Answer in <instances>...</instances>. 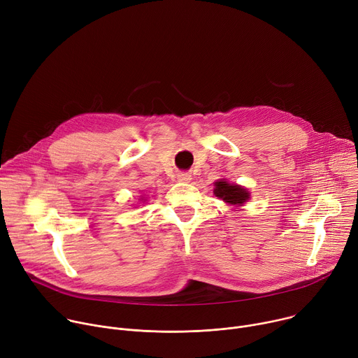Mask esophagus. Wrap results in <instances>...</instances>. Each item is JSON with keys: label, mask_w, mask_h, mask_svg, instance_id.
Wrapping results in <instances>:
<instances>
[{"label": "esophagus", "mask_w": 358, "mask_h": 358, "mask_svg": "<svg viewBox=\"0 0 358 358\" xmlns=\"http://www.w3.org/2000/svg\"><path fill=\"white\" fill-rule=\"evenodd\" d=\"M177 180H178L180 182H189V181H191V176H189L188 173H178Z\"/></svg>", "instance_id": "1"}]
</instances>
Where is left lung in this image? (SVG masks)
Segmentation results:
<instances>
[{
  "mask_svg": "<svg viewBox=\"0 0 358 358\" xmlns=\"http://www.w3.org/2000/svg\"><path fill=\"white\" fill-rule=\"evenodd\" d=\"M215 196L221 198L224 202L229 203V206H243V203L249 199L250 194L246 188L238 185V184H229L225 180H220L215 182L214 188Z\"/></svg>",
  "mask_w": 358,
  "mask_h": 358,
  "instance_id": "obj_1",
  "label": "left lung"
}]
</instances>
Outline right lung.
<instances>
[{"label":"right lung","instance_id":"add662e5","mask_svg":"<svg viewBox=\"0 0 358 358\" xmlns=\"http://www.w3.org/2000/svg\"><path fill=\"white\" fill-rule=\"evenodd\" d=\"M141 199H143V198H141Z\"/></svg>","mask_w":358,"mask_h":358}]
</instances>
